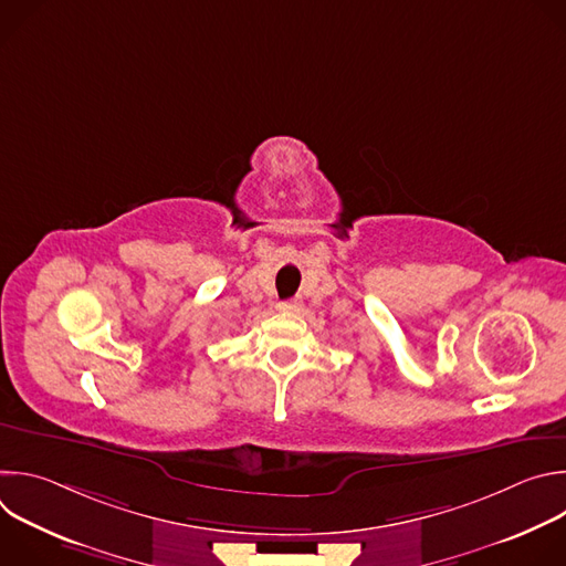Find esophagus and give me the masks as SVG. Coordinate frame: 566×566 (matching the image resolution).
I'll list each match as a JSON object with an SVG mask.
<instances>
[{
	"instance_id": "obj_1",
	"label": "esophagus",
	"mask_w": 566,
	"mask_h": 566,
	"mask_svg": "<svg viewBox=\"0 0 566 566\" xmlns=\"http://www.w3.org/2000/svg\"><path fill=\"white\" fill-rule=\"evenodd\" d=\"M302 308V304L297 302V300H291V302H280L277 304V311H282V313H297Z\"/></svg>"
}]
</instances>
